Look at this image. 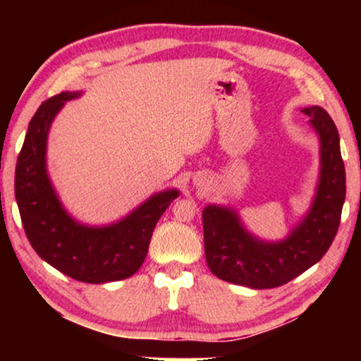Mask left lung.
Segmentation results:
<instances>
[{
  "mask_svg": "<svg viewBox=\"0 0 361 361\" xmlns=\"http://www.w3.org/2000/svg\"><path fill=\"white\" fill-rule=\"evenodd\" d=\"M319 137L320 169L314 199L283 240L268 241L246 228L233 207L209 204L204 219L205 259L219 279L251 289H271L298 278L332 245L345 202V166L338 131L317 105L302 108Z\"/></svg>",
  "mask_w": 361,
  "mask_h": 361,
  "instance_id": "obj_1",
  "label": "left lung"
}]
</instances>
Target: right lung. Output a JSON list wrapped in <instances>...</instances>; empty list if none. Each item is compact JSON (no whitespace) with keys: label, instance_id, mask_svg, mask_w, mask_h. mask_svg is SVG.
<instances>
[{"label":"right lung","instance_id":"1","mask_svg":"<svg viewBox=\"0 0 361 361\" xmlns=\"http://www.w3.org/2000/svg\"><path fill=\"white\" fill-rule=\"evenodd\" d=\"M82 92H62L37 108L16 162L14 195L29 243L61 273L90 284L130 278L141 268L154 226L177 189L152 194L123 219L87 225L68 214L47 172V137L54 118Z\"/></svg>","mask_w":361,"mask_h":361}]
</instances>
